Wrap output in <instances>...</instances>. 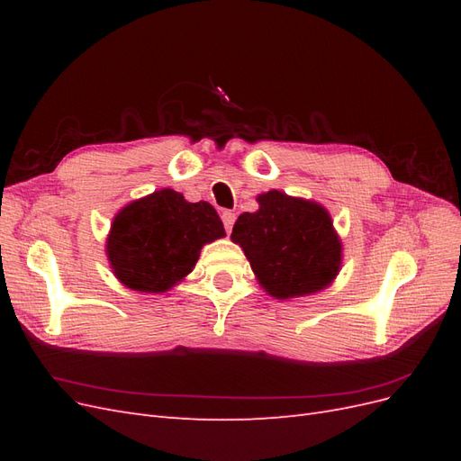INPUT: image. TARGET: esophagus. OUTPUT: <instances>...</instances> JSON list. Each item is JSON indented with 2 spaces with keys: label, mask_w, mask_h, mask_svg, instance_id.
Masks as SVG:
<instances>
[{
  "label": "esophagus",
  "mask_w": 461,
  "mask_h": 461,
  "mask_svg": "<svg viewBox=\"0 0 461 461\" xmlns=\"http://www.w3.org/2000/svg\"><path fill=\"white\" fill-rule=\"evenodd\" d=\"M221 219H222V225H225V230L230 232L234 221H236V213L234 212H222Z\"/></svg>",
  "instance_id": "obj_1"
}]
</instances>
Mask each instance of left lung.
<instances>
[{"instance_id": "1", "label": "left lung", "mask_w": 461, "mask_h": 461, "mask_svg": "<svg viewBox=\"0 0 461 461\" xmlns=\"http://www.w3.org/2000/svg\"><path fill=\"white\" fill-rule=\"evenodd\" d=\"M256 213H242L230 239L240 244L271 296L285 300L325 288L340 267L342 246L325 207L271 190Z\"/></svg>"}]
</instances>
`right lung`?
<instances>
[{"label":"right lung","mask_w":461,"mask_h":461,"mask_svg":"<svg viewBox=\"0 0 461 461\" xmlns=\"http://www.w3.org/2000/svg\"><path fill=\"white\" fill-rule=\"evenodd\" d=\"M225 236L213 205L190 203L171 188L122 207L111 225L107 258L119 281L138 292H165L186 276L203 244Z\"/></svg>","instance_id":"add662e5"}]
</instances>
